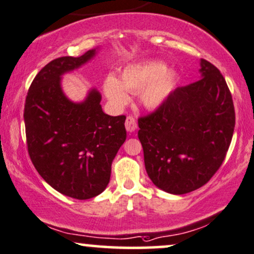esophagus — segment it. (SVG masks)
I'll list each match as a JSON object with an SVG mask.
<instances>
[{"mask_svg": "<svg viewBox=\"0 0 254 254\" xmlns=\"http://www.w3.org/2000/svg\"><path fill=\"white\" fill-rule=\"evenodd\" d=\"M125 126H126L127 132H134L136 129V121L133 117H127L126 122H125Z\"/></svg>", "mask_w": 254, "mask_h": 254, "instance_id": "esophagus-1", "label": "esophagus"}]
</instances>
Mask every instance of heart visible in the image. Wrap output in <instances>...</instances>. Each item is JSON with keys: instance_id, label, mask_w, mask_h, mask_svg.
Returning a JSON list of instances; mask_svg holds the SVG:
<instances>
[{"instance_id": "b5f03b06", "label": "heart", "mask_w": 254, "mask_h": 254, "mask_svg": "<svg viewBox=\"0 0 254 254\" xmlns=\"http://www.w3.org/2000/svg\"><path fill=\"white\" fill-rule=\"evenodd\" d=\"M177 83V74L167 69L161 61L128 65L121 71L120 80L108 76L103 92L112 105L121 107L129 100L127 92H139L140 101L146 108L155 109L167 100Z\"/></svg>"}]
</instances>
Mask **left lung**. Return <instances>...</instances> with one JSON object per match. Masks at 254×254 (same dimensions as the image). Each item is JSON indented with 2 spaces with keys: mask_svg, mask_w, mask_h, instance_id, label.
Returning a JSON list of instances; mask_svg holds the SVG:
<instances>
[{
  "mask_svg": "<svg viewBox=\"0 0 254 254\" xmlns=\"http://www.w3.org/2000/svg\"><path fill=\"white\" fill-rule=\"evenodd\" d=\"M201 79L178 87L152 114L139 119L145 167L171 194L200 189L219 170L236 125L232 95L220 71L200 60Z\"/></svg>",
  "mask_w": 254,
  "mask_h": 254,
  "instance_id": "8db88e82",
  "label": "left lung"
}]
</instances>
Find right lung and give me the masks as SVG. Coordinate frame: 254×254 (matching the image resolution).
<instances>
[{"label":"right lung","instance_id":"right-lung-1","mask_svg":"<svg viewBox=\"0 0 254 254\" xmlns=\"http://www.w3.org/2000/svg\"><path fill=\"white\" fill-rule=\"evenodd\" d=\"M55 59L39 71L28 90L24 125L28 153L36 171L53 189L70 198L99 195L111 179L112 162L126 140L125 115L103 113L101 94L90 89L82 102H73L61 87L62 75L96 55Z\"/></svg>","mask_w":254,"mask_h":254}]
</instances>
